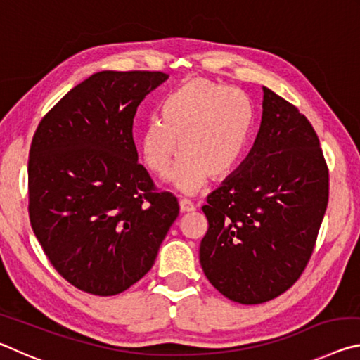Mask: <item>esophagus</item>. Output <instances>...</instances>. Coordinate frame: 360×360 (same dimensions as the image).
<instances>
[{
	"label": "esophagus",
	"instance_id": "esophagus-1",
	"mask_svg": "<svg viewBox=\"0 0 360 360\" xmlns=\"http://www.w3.org/2000/svg\"><path fill=\"white\" fill-rule=\"evenodd\" d=\"M179 210H181V212H192V211H195V205L191 202V200L182 198V200H179Z\"/></svg>",
	"mask_w": 360,
	"mask_h": 360
}]
</instances>
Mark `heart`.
Returning a JSON list of instances; mask_svg holds the SVG:
<instances>
[{
	"label": "heart",
	"instance_id": "heart-1",
	"mask_svg": "<svg viewBox=\"0 0 360 360\" xmlns=\"http://www.w3.org/2000/svg\"><path fill=\"white\" fill-rule=\"evenodd\" d=\"M163 120L152 117L139 135L146 168L157 176L182 152L167 181L193 195L210 176L225 178L238 165L252 127V106L245 92L206 79H192L168 96Z\"/></svg>",
	"mask_w": 360,
	"mask_h": 360
}]
</instances>
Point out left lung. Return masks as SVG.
<instances>
[{"label":"left lung","mask_w":360,"mask_h":360,"mask_svg":"<svg viewBox=\"0 0 360 360\" xmlns=\"http://www.w3.org/2000/svg\"><path fill=\"white\" fill-rule=\"evenodd\" d=\"M260 129L248 157L208 195L200 264L230 300L257 304L307 266L328 202V169L311 124L262 87Z\"/></svg>","instance_id":"8db88e82"}]
</instances>
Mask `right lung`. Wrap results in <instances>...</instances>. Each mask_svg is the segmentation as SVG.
Instances as JSON below:
<instances>
[{
  "label": "right lung",
  "mask_w": 360,
  "mask_h": 360,
  "mask_svg": "<svg viewBox=\"0 0 360 360\" xmlns=\"http://www.w3.org/2000/svg\"><path fill=\"white\" fill-rule=\"evenodd\" d=\"M160 71H100L39 122L28 158L30 222L53 268L75 288L115 295L154 265L179 214L138 163L133 119L167 81Z\"/></svg>",
  "instance_id": "right-lung-1"
}]
</instances>
